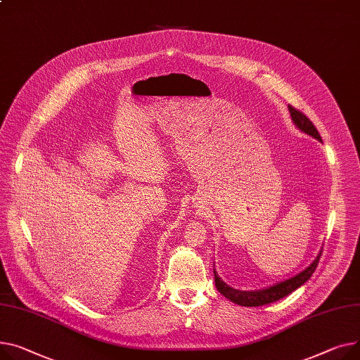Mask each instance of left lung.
Listing matches in <instances>:
<instances>
[{"label":"left lung","instance_id":"left-lung-1","mask_svg":"<svg viewBox=\"0 0 360 360\" xmlns=\"http://www.w3.org/2000/svg\"><path fill=\"white\" fill-rule=\"evenodd\" d=\"M290 112H291V118L292 123L297 126L298 130H301L302 133L317 139L319 141H321V136L319 134L316 126L309 122V118H307L301 111L295 110L294 107L288 105ZM323 252V250H321ZM321 252L317 255V257L313 260V263L308 268H305L302 272L297 274L295 276L281 281L278 283H274L268 288H262V290H255V291H242V290H234L233 286L227 285L217 274V271L214 269V281H215V286L220 294H223L227 300H230L231 302L237 304V305H243V307H260V305H266V304H272L275 301H279L282 298H285L286 295H290L291 292H294L295 290H298L301 285H304L311 275L314 274L316 268L319 266V260L321 257Z\"/></svg>","mask_w":360,"mask_h":360}]
</instances>
